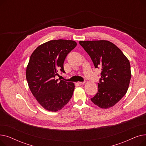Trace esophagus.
<instances>
[{"label":"esophagus","mask_w":146,"mask_h":146,"mask_svg":"<svg viewBox=\"0 0 146 146\" xmlns=\"http://www.w3.org/2000/svg\"><path fill=\"white\" fill-rule=\"evenodd\" d=\"M85 83V82H78V83L79 84V85H83Z\"/></svg>","instance_id":"34e87169"}]
</instances>
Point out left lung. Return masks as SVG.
Returning a JSON list of instances; mask_svg holds the SVG:
<instances>
[{
	"instance_id": "8db88e82",
	"label": "left lung",
	"mask_w": 146,
	"mask_h": 146,
	"mask_svg": "<svg viewBox=\"0 0 146 146\" xmlns=\"http://www.w3.org/2000/svg\"><path fill=\"white\" fill-rule=\"evenodd\" d=\"M80 45L101 69L97 94L90 99L101 108H110L127 93L131 78L129 61L114 44L106 40L80 41Z\"/></svg>"
}]
</instances>
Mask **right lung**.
I'll list each match as a JSON object with an SVG mask.
<instances>
[{"mask_svg": "<svg viewBox=\"0 0 146 146\" xmlns=\"http://www.w3.org/2000/svg\"><path fill=\"white\" fill-rule=\"evenodd\" d=\"M77 45L74 41L51 40L40 45L29 58L26 78L34 96L43 108L52 112L62 109L72 97L73 83L55 77L65 73L63 64L68 54Z\"/></svg>", "mask_w": 146, "mask_h": 146, "instance_id": "add662e5", "label": "right lung"}]
</instances>
